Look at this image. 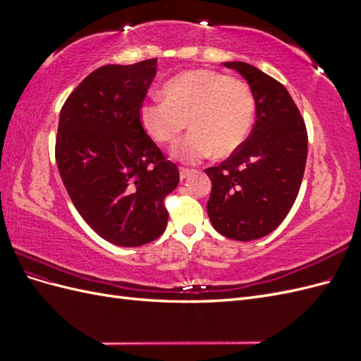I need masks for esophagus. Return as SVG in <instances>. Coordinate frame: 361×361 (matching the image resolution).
Wrapping results in <instances>:
<instances>
[{
    "label": "esophagus",
    "mask_w": 361,
    "mask_h": 361,
    "mask_svg": "<svg viewBox=\"0 0 361 361\" xmlns=\"http://www.w3.org/2000/svg\"><path fill=\"white\" fill-rule=\"evenodd\" d=\"M191 174V170L190 169H179V176H180V180H183V179H187L188 176Z\"/></svg>",
    "instance_id": "1"
}]
</instances>
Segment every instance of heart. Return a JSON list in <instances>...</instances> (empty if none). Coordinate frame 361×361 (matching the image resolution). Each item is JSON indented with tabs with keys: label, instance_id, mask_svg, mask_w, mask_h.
Here are the masks:
<instances>
[{
	"label": "heart",
	"instance_id": "1",
	"mask_svg": "<svg viewBox=\"0 0 361 361\" xmlns=\"http://www.w3.org/2000/svg\"><path fill=\"white\" fill-rule=\"evenodd\" d=\"M164 101H147L140 122L158 145L171 146L187 126L191 133L173 150L194 164L214 152L228 157L244 145L255 123L256 102L250 85L221 72L194 69L173 76L162 89Z\"/></svg>",
	"mask_w": 361,
	"mask_h": 361
}]
</instances>
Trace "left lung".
<instances>
[{
  "instance_id": "left-lung-1",
  "label": "left lung",
  "mask_w": 361,
  "mask_h": 361,
  "mask_svg": "<svg viewBox=\"0 0 361 361\" xmlns=\"http://www.w3.org/2000/svg\"><path fill=\"white\" fill-rule=\"evenodd\" d=\"M248 82L256 122L244 145L220 166L206 209L218 233L253 241L285 220L297 199L307 159V129L286 87L244 61L223 63Z\"/></svg>"
}]
</instances>
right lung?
Wrapping results in <instances>:
<instances>
[{"mask_svg": "<svg viewBox=\"0 0 361 361\" xmlns=\"http://www.w3.org/2000/svg\"><path fill=\"white\" fill-rule=\"evenodd\" d=\"M157 59L106 64L92 72L64 102L56 140L61 180L76 211L105 241L140 247L159 238L169 221L164 199L179 183L140 122Z\"/></svg>", "mask_w": 361, "mask_h": 361, "instance_id": "1", "label": "right lung"}]
</instances>
